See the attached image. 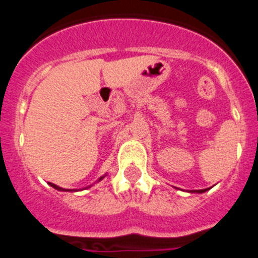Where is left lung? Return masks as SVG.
I'll use <instances>...</instances> for the list:
<instances>
[{"label": "left lung", "mask_w": 258, "mask_h": 258, "mask_svg": "<svg viewBox=\"0 0 258 258\" xmlns=\"http://www.w3.org/2000/svg\"><path fill=\"white\" fill-rule=\"evenodd\" d=\"M207 191V188L206 190H197V191H192V192H206Z\"/></svg>", "instance_id": "left-lung-1"}]
</instances>
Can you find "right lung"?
Returning a JSON list of instances; mask_svg holds the SVG:
<instances>
[{"label": "right lung", "instance_id": "1", "mask_svg": "<svg viewBox=\"0 0 258 258\" xmlns=\"http://www.w3.org/2000/svg\"><path fill=\"white\" fill-rule=\"evenodd\" d=\"M103 178H104V175H103V177H101V178H99V181H101V179H103ZM49 184H50V186H51V187L55 188V190H59V191H70V190H67V188H61V187H59V186H56V184L50 183V182H49ZM71 191H76V190H71Z\"/></svg>", "mask_w": 258, "mask_h": 258}]
</instances>
